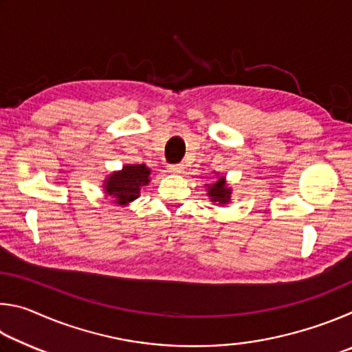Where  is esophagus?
Instances as JSON below:
<instances>
[{"label":"esophagus","mask_w":352,"mask_h":352,"mask_svg":"<svg viewBox=\"0 0 352 352\" xmlns=\"http://www.w3.org/2000/svg\"><path fill=\"white\" fill-rule=\"evenodd\" d=\"M168 170L170 172V174H182V172L184 170V164H169L168 166Z\"/></svg>","instance_id":"1"}]
</instances>
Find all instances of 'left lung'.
I'll return each instance as SVG.
<instances>
[{
	"instance_id": "1",
	"label": "left lung",
	"mask_w": 352,
	"mask_h": 352,
	"mask_svg": "<svg viewBox=\"0 0 352 352\" xmlns=\"http://www.w3.org/2000/svg\"><path fill=\"white\" fill-rule=\"evenodd\" d=\"M208 186V197L211 201L219 205H228L231 200V188L226 186L225 177L217 178V182L214 184H206Z\"/></svg>"
}]
</instances>
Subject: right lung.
Here are the masks:
<instances>
[{
	"label": "right lung",
	"instance_id": "right-lung-1",
	"mask_svg": "<svg viewBox=\"0 0 352 352\" xmlns=\"http://www.w3.org/2000/svg\"><path fill=\"white\" fill-rule=\"evenodd\" d=\"M151 169L146 164H127L121 170L113 172L104 182L107 195L118 205H127L140 197L142 186L151 182Z\"/></svg>",
	"mask_w": 352,
	"mask_h": 352
}]
</instances>
